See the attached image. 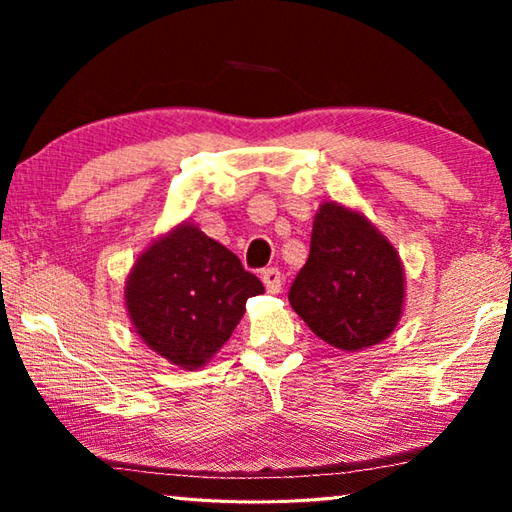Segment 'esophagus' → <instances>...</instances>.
Listing matches in <instances>:
<instances>
[{"mask_svg": "<svg viewBox=\"0 0 512 512\" xmlns=\"http://www.w3.org/2000/svg\"><path fill=\"white\" fill-rule=\"evenodd\" d=\"M262 282L268 293H280L282 289V273L277 268H266L262 271Z\"/></svg>", "mask_w": 512, "mask_h": 512, "instance_id": "esophagus-1", "label": "esophagus"}]
</instances>
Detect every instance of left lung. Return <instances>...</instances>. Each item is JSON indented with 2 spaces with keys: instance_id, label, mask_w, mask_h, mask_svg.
<instances>
[{
  "instance_id": "obj_1",
  "label": "left lung",
  "mask_w": 512,
  "mask_h": 512,
  "mask_svg": "<svg viewBox=\"0 0 512 512\" xmlns=\"http://www.w3.org/2000/svg\"><path fill=\"white\" fill-rule=\"evenodd\" d=\"M289 302L325 343L343 352L370 348L388 339L402 318L400 255L361 212L323 203Z\"/></svg>"
}]
</instances>
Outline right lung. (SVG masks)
<instances>
[{"mask_svg":"<svg viewBox=\"0 0 512 512\" xmlns=\"http://www.w3.org/2000/svg\"><path fill=\"white\" fill-rule=\"evenodd\" d=\"M264 293L239 257L180 223L137 257L124 298L135 332L176 366H205L230 339L246 300Z\"/></svg>","mask_w":512,"mask_h":512,"instance_id":"right-lung-1","label":"right lung"}]
</instances>
